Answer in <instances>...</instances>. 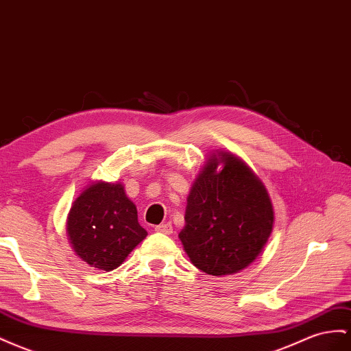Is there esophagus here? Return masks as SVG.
Here are the masks:
<instances>
[{
    "instance_id": "obj_1",
    "label": "esophagus",
    "mask_w": 351,
    "mask_h": 351,
    "mask_svg": "<svg viewBox=\"0 0 351 351\" xmlns=\"http://www.w3.org/2000/svg\"><path fill=\"white\" fill-rule=\"evenodd\" d=\"M155 230L159 232V233H164V234H171L173 233V226H171V223H164V224L156 226Z\"/></svg>"
}]
</instances>
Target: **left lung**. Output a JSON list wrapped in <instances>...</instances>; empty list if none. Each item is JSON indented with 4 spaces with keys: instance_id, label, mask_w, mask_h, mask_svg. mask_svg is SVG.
Masks as SVG:
<instances>
[{
    "instance_id": "left-lung-1",
    "label": "left lung",
    "mask_w": 351,
    "mask_h": 351,
    "mask_svg": "<svg viewBox=\"0 0 351 351\" xmlns=\"http://www.w3.org/2000/svg\"><path fill=\"white\" fill-rule=\"evenodd\" d=\"M178 233L195 266L224 276L248 267L273 230L274 213L261 180L229 152L213 154L187 196Z\"/></svg>"
}]
</instances>
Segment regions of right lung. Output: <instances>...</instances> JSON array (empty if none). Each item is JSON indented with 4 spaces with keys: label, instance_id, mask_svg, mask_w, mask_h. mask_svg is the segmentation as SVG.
Segmentation results:
<instances>
[{
    "label": "right lung",
    "instance_id": "right-lung-1",
    "mask_svg": "<svg viewBox=\"0 0 351 351\" xmlns=\"http://www.w3.org/2000/svg\"><path fill=\"white\" fill-rule=\"evenodd\" d=\"M66 233L82 261L106 271L119 267L147 236L124 186L106 182L90 184L75 199Z\"/></svg>",
    "mask_w": 351,
    "mask_h": 351
}]
</instances>
